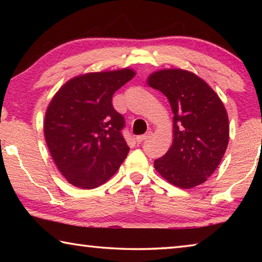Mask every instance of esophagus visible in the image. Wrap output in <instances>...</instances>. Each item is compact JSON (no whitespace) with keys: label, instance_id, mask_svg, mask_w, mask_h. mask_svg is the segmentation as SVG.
Returning <instances> with one entry per match:
<instances>
[{"label":"esophagus","instance_id":"34e87169","mask_svg":"<svg viewBox=\"0 0 262 262\" xmlns=\"http://www.w3.org/2000/svg\"><path fill=\"white\" fill-rule=\"evenodd\" d=\"M151 134H152L151 132H147V133H145L144 135H139V136H136V142H139V143H141V142H143L144 140H147L148 137L151 136Z\"/></svg>","mask_w":262,"mask_h":262}]
</instances>
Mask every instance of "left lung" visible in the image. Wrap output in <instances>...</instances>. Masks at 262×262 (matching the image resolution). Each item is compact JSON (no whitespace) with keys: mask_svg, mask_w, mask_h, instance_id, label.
Listing matches in <instances>:
<instances>
[{"mask_svg":"<svg viewBox=\"0 0 262 262\" xmlns=\"http://www.w3.org/2000/svg\"><path fill=\"white\" fill-rule=\"evenodd\" d=\"M148 84L166 97L173 112V142L155 161V168L180 188L203 184L228 147L229 119L223 103L203 79L187 70H158L148 77Z\"/></svg>","mask_w":262,"mask_h":262,"instance_id":"8db88e82","label":"left lung"}]
</instances>
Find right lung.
Instances as JSON below:
<instances>
[{
	"label": "right lung",
	"mask_w": 262,
	"mask_h": 262,
	"mask_svg": "<svg viewBox=\"0 0 262 262\" xmlns=\"http://www.w3.org/2000/svg\"><path fill=\"white\" fill-rule=\"evenodd\" d=\"M135 76L129 68L89 73L62 85L48 105L43 133L57 168L74 186L95 188L127 157L125 119L114 110V92Z\"/></svg>",
	"instance_id": "add662e5"
}]
</instances>
